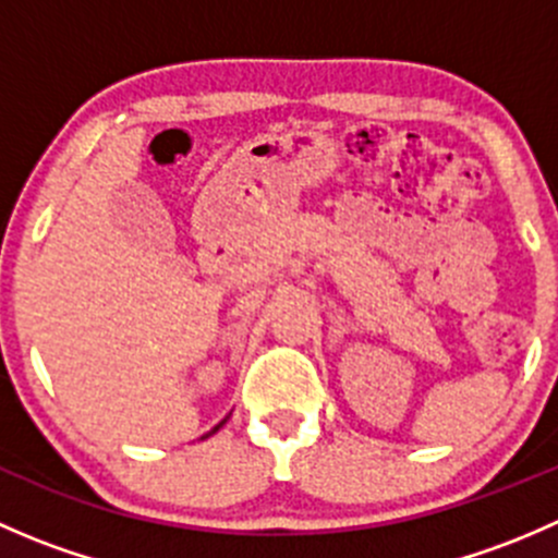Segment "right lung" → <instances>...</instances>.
Masks as SVG:
<instances>
[{"instance_id":"add662e5","label":"right lung","mask_w":558,"mask_h":558,"mask_svg":"<svg viewBox=\"0 0 558 558\" xmlns=\"http://www.w3.org/2000/svg\"><path fill=\"white\" fill-rule=\"evenodd\" d=\"M223 421H227V418H223ZM223 421H221V424H218V426H216V429H213V432H210V435H216V432H218V429H221V426H223Z\"/></svg>"}]
</instances>
